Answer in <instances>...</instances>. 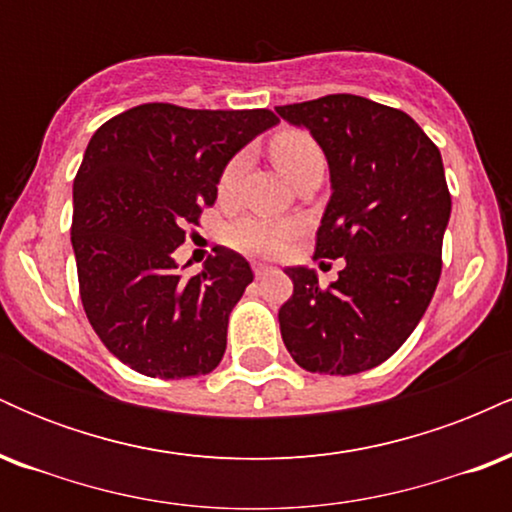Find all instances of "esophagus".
Listing matches in <instances>:
<instances>
[{"label":"esophagus","instance_id":"1","mask_svg":"<svg viewBox=\"0 0 512 512\" xmlns=\"http://www.w3.org/2000/svg\"><path fill=\"white\" fill-rule=\"evenodd\" d=\"M252 272H255V276L257 279H262L264 274H269V272H274V267L272 264H262V262H252Z\"/></svg>","mask_w":512,"mask_h":512}]
</instances>
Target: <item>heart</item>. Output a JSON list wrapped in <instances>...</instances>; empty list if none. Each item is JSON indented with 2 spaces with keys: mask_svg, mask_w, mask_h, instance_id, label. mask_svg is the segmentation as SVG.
<instances>
[{
  "mask_svg": "<svg viewBox=\"0 0 512 512\" xmlns=\"http://www.w3.org/2000/svg\"><path fill=\"white\" fill-rule=\"evenodd\" d=\"M272 156L276 166L284 170L289 178L296 182L305 170L313 166H325V154H322L320 144L310 137L308 132L301 129H284L272 139ZM250 154L248 151H238L226 161L219 175V195L228 197L236 192L240 178H243L245 168H248ZM301 233V223L291 219H269V216L248 214L240 216L233 223H228L223 231V240L231 245L233 250L243 252L252 257H274L279 255L293 238Z\"/></svg>",
  "mask_w": 512,
  "mask_h": 512,
  "instance_id": "1",
  "label": "heart"
}]
</instances>
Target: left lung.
I'll list each match as a JSON object with an SVG mask.
<instances>
[{
    "mask_svg": "<svg viewBox=\"0 0 512 512\" xmlns=\"http://www.w3.org/2000/svg\"><path fill=\"white\" fill-rule=\"evenodd\" d=\"M276 113L308 129L330 163L313 257L346 260L330 286L313 269H286L293 293L279 308L281 337L310 373H363L407 342L438 286L452 207L443 158L407 113L354 93Z\"/></svg>",
    "mask_w": 512,
    "mask_h": 512,
    "instance_id": "1",
    "label": "left lung"
}]
</instances>
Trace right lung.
I'll use <instances>...</instances> for the list:
<instances>
[{
    "instance_id": "1",
    "label": "right lung",
    "mask_w": 512,
    "mask_h": 512,
    "mask_svg": "<svg viewBox=\"0 0 512 512\" xmlns=\"http://www.w3.org/2000/svg\"><path fill=\"white\" fill-rule=\"evenodd\" d=\"M276 122L267 108L144 103L91 137L74 178L79 296L91 327L125 366L178 380L221 363L228 315L252 281L250 264L214 248L202 272L182 276L173 252L214 207L228 158Z\"/></svg>"
}]
</instances>
